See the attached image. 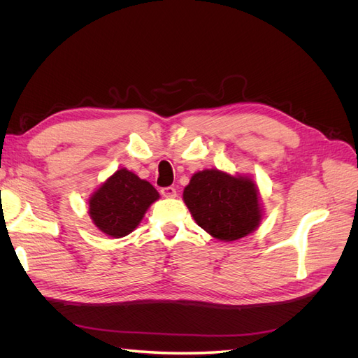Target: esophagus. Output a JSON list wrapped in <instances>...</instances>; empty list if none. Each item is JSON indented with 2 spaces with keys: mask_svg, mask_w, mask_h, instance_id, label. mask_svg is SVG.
Segmentation results:
<instances>
[{
  "mask_svg": "<svg viewBox=\"0 0 358 358\" xmlns=\"http://www.w3.org/2000/svg\"><path fill=\"white\" fill-rule=\"evenodd\" d=\"M161 194H162V197H166V199H175V197L178 196L176 188H173V187L162 188V189H161Z\"/></svg>",
  "mask_w": 358,
  "mask_h": 358,
  "instance_id": "esophagus-1",
  "label": "esophagus"
}]
</instances>
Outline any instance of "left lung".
Returning <instances> with one entry per match:
<instances>
[{"label": "left lung", "mask_w": 358, "mask_h": 358, "mask_svg": "<svg viewBox=\"0 0 358 358\" xmlns=\"http://www.w3.org/2000/svg\"><path fill=\"white\" fill-rule=\"evenodd\" d=\"M183 201L194 221L222 242L239 241L262 222L263 206L251 176L218 169L194 173L183 189Z\"/></svg>", "instance_id": "obj_1"}]
</instances>
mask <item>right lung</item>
Wrapping results in <instances>:
<instances>
[{
  "label": "right lung",
  "mask_w": 358,
  "mask_h": 358,
  "mask_svg": "<svg viewBox=\"0 0 358 358\" xmlns=\"http://www.w3.org/2000/svg\"><path fill=\"white\" fill-rule=\"evenodd\" d=\"M158 191L127 169L116 170L88 200L90 216L101 233L119 239L131 233L143 220Z\"/></svg>",
  "instance_id": "add662e5"
}]
</instances>
